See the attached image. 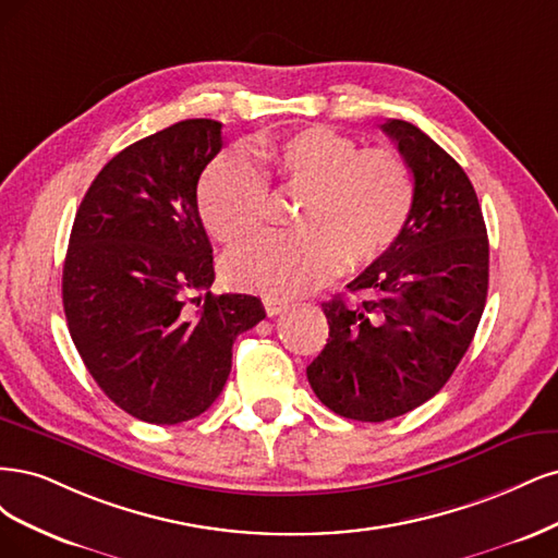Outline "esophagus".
Returning <instances> with one entry per match:
<instances>
[{
	"label": "esophagus",
	"instance_id": "esophagus-1",
	"mask_svg": "<svg viewBox=\"0 0 558 558\" xmlns=\"http://www.w3.org/2000/svg\"><path fill=\"white\" fill-rule=\"evenodd\" d=\"M290 308V305H287V301H280V299H271V296H266L264 299V311H266V315H278V313H282V311H287Z\"/></svg>",
	"mask_w": 558,
	"mask_h": 558
}]
</instances>
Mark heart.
Segmentation results:
<instances>
[{
	"label": "heart",
	"instance_id": "obj_1",
	"mask_svg": "<svg viewBox=\"0 0 558 558\" xmlns=\"http://www.w3.org/2000/svg\"><path fill=\"white\" fill-rule=\"evenodd\" d=\"M268 175L301 194L290 233L264 236L231 250V284L271 299L308 294L340 266L375 262L401 236L412 208V181L403 159L387 148L362 150L329 128L264 138L257 146ZM266 185L247 153L215 157L199 183V213L222 243H239L264 225Z\"/></svg>",
	"mask_w": 558,
	"mask_h": 558
}]
</instances>
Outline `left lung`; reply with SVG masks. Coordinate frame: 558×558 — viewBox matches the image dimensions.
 Returning <instances> with one entry per match:
<instances>
[{
	"label": "left lung",
	"instance_id": "obj_1",
	"mask_svg": "<svg viewBox=\"0 0 558 558\" xmlns=\"http://www.w3.org/2000/svg\"><path fill=\"white\" fill-rule=\"evenodd\" d=\"M412 173L401 236L348 287L366 301L322 303L325 350L305 368L336 415L385 422L426 403L469 350L487 301L489 241L469 175L434 138L387 120Z\"/></svg>",
	"mask_w": 558,
	"mask_h": 558
}]
</instances>
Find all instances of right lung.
I'll use <instances>...</instances> for the list:
<instances>
[{"label":"right lung","mask_w":558,"mask_h":558,"mask_svg":"<svg viewBox=\"0 0 558 558\" xmlns=\"http://www.w3.org/2000/svg\"><path fill=\"white\" fill-rule=\"evenodd\" d=\"M222 122L183 120L132 143L85 192L62 303L71 340L116 405L148 424L199 417L220 397L239 333L266 317L250 294H213L196 185Z\"/></svg>","instance_id":"right-lung-1"}]
</instances>
